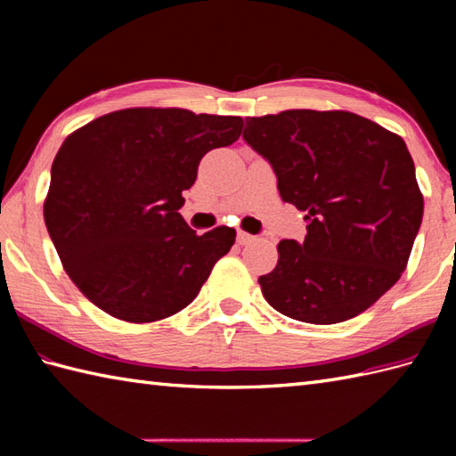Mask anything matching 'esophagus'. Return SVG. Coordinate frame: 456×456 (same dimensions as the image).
Returning <instances> with one entry per match:
<instances>
[{
    "mask_svg": "<svg viewBox=\"0 0 456 456\" xmlns=\"http://www.w3.org/2000/svg\"><path fill=\"white\" fill-rule=\"evenodd\" d=\"M253 240H255V237L245 233V231H239V233H237V243L239 245H250V243H253Z\"/></svg>",
    "mask_w": 456,
    "mask_h": 456,
    "instance_id": "esophagus-1",
    "label": "esophagus"
}]
</instances>
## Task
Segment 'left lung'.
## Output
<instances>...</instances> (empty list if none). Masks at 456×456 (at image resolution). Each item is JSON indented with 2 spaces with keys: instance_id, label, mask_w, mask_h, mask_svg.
<instances>
[{
  "instance_id": "1",
  "label": "left lung",
  "mask_w": 456,
  "mask_h": 456,
  "mask_svg": "<svg viewBox=\"0 0 456 456\" xmlns=\"http://www.w3.org/2000/svg\"><path fill=\"white\" fill-rule=\"evenodd\" d=\"M243 139L273 164L280 198L305 213L304 243H278L258 278L276 312L331 325L398 282L423 217L403 139L351 111L288 110L248 118Z\"/></svg>"
}]
</instances>
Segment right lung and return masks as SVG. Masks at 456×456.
<instances>
[{
  "label": "right lung",
  "mask_w": 456,
  "mask_h": 456,
  "mask_svg": "<svg viewBox=\"0 0 456 456\" xmlns=\"http://www.w3.org/2000/svg\"><path fill=\"white\" fill-rule=\"evenodd\" d=\"M243 131L235 115L131 108L90 121L54 157L45 223L61 263L94 305L151 323L191 304L235 229L196 235L178 209L203 154Z\"/></svg>",
  "instance_id": "right-lung-1"
}]
</instances>
